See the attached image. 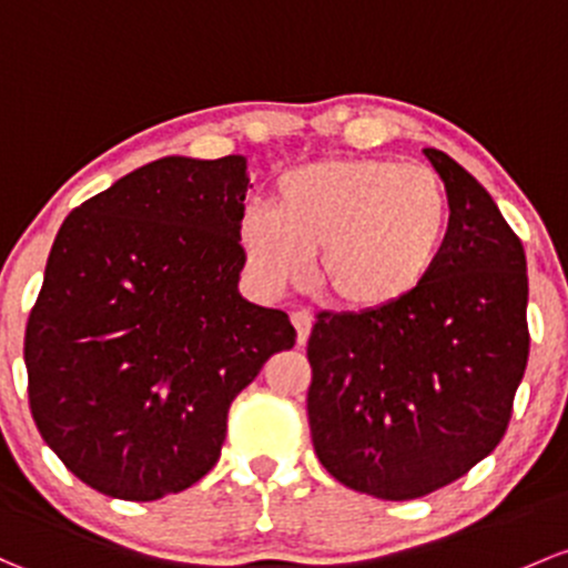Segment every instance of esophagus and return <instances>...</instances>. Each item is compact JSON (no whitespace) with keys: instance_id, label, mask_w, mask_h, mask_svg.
Wrapping results in <instances>:
<instances>
[{"instance_id":"1","label":"esophagus","mask_w":568,"mask_h":568,"mask_svg":"<svg viewBox=\"0 0 568 568\" xmlns=\"http://www.w3.org/2000/svg\"><path fill=\"white\" fill-rule=\"evenodd\" d=\"M291 321H294L296 326V343L304 345L310 337V329H313V315H310L307 310H296V313L291 315Z\"/></svg>"}]
</instances>
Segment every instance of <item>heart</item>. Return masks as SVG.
Here are the masks:
<instances>
[{
	"label": "heart",
	"instance_id": "b5f03b06",
	"mask_svg": "<svg viewBox=\"0 0 568 568\" xmlns=\"http://www.w3.org/2000/svg\"><path fill=\"white\" fill-rule=\"evenodd\" d=\"M449 225L433 169L389 158H324L285 171L272 204H247L239 242L266 291L302 283L318 253L321 291L348 310H386L429 277Z\"/></svg>",
	"mask_w": 568,
	"mask_h": 568
}]
</instances>
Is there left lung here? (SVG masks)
Instances as JSON below:
<instances>
[{
  "instance_id": "1",
  "label": "left lung",
  "mask_w": 568,
  "mask_h": 568,
  "mask_svg": "<svg viewBox=\"0 0 568 568\" xmlns=\"http://www.w3.org/2000/svg\"><path fill=\"white\" fill-rule=\"evenodd\" d=\"M425 158L449 195L429 277L394 307L318 313L307 339L315 455L384 500L422 498L485 459L528 364L523 242L463 165L440 149Z\"/></svg>"
}]
</instances>
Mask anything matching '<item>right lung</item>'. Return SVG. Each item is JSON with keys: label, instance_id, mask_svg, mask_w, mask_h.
<instances>
[{"label": "right lung", "instance_id": "right-lung-1", "mask_svg": "<svg viewBox=\"0 0 568 568\" xmlns=\"http://www.w3.org/2000/svg\"><path fill=\"white\" fill-rule=\"evenodd\" d=\"M247 160L169 154L68 214L27 324L29 408L98 493L158 500L220 459L234 397L294 348L239 294Z\"/></svg>", "mask_w": 568, "mask_h": 568}]
</instances>
